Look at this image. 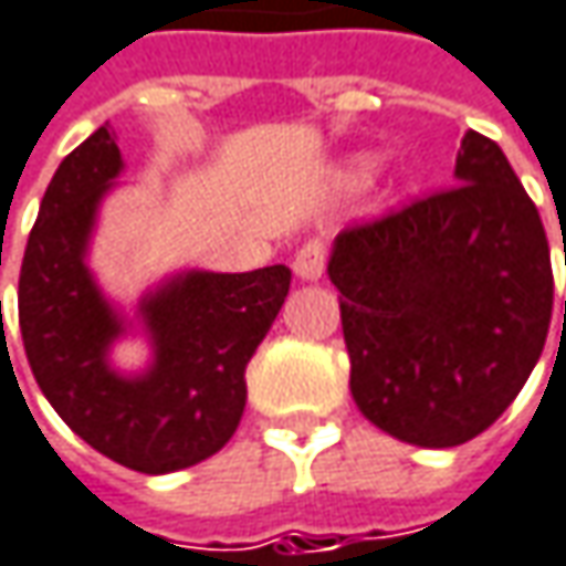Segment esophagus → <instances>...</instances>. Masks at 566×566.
Wrapping results in <instances>:
<instances>
[{
    "instance_id": "esophagus-1",
    "label": "esophagus",
    "mask_w": 566,
    "mask_h": 566,
    "mask_svg": "<svg viewBox=\"0 0 566 566\" xmlns=\"http://www.w3.org/2000/svg\"><path fill=\"white\" fill-rule=\"evenodd\" d=\"M326 269V247L323 243H304L294 255V275L304 282H316Z\"/></svg>"
}]
</instances>
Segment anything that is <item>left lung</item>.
Returning a JSON list of instances; mask_svg holds the SVG:
<instances>
[{
    "label": "left lung",
    "instance_id": "left-lung-1",
    "mask_svg": "<svg viewBox=\"0 0 566 566\" xmlns=\"http://www.w3.org/2000/svg\"><path fill=\"white\" fill-rule=\"evenodd\" d=\"M326 272L343 294L358 410L419 449L464 446L493 426L548 339L542 217L478 130L461 140L451 188L346 227Z\"/></svg>",
    "mask_w": 566,
    "mask_h": 566
}]
</instances>
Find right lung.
<instances>
[{
    "label": "right lung",
    "mask_w": 566,
    "mask_h": 566,
    "mask_svg": "<svg viewBox=\"0 0 566 566\" xmlns=\"http://www.w3.org/2000/svg\"><path fill=\"white\" fill-rule=\"evenodd\" d=\"M124 169L108 127L70 153L44 191L18 275V326L34 381L95 451L140 474H169L220 451L247 407V365L282 311L291 269L182 272L144 294L153 343L140 375L108 352L127 319L85 265L98 205Z\"/></svg>",
    "instance_id": "obj_1"
}]
</instances>
